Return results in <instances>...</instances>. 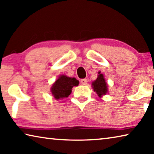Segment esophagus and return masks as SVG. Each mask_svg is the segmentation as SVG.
Returning a JSON list of instances; mask_svg holds the SVG:
<instances>
[{
	"mask_svg": "<svg viewBox=\"0 0 154 154\" xmlns=\"http://www.w3.org/2000/svg\"><path fill=\"white\" fill-rule=\"evenodd\" d=\"M87 80L86 79H81L80 80V82H81V84L82 85H87Z\"/></svg>",
	"mask_w": 154,
	"mask_h": 154,
	"instance_id": "1",
	"label": "esophagus"
}]
</instances>
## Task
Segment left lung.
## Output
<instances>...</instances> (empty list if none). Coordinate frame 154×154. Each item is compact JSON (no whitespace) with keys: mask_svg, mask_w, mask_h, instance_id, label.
Instances as JSON below:
<instances>
[{"mask_svg":"<svg viewBox=\"0 0 154 154\" xmlns=\"http://www.w3.org/2000/svg\"><path fill=\"white\" fill-rule=\"evenodd\" d=\"M97 79L92 82V87L95 92H96L98 96L102 97V95H106L108 92V85L106 82L104 75L101 74V72H98Z\"/></svg>","mask_w":154,"mask_h":154,"instance_id":"obj_1","label":"left lung"}]
</instances>
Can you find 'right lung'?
<instances>
[{
	"label": "right lung",
	"instance_id": "1",
	"mask_svg": "<svg viewBox=\"0 0 154 154\" xmlns=\"http://www.w3.org/2000/svg\"><path fill=\"white\" fill-rule=\"evenodd\" d=\"M79 81L75 78L67 77L65 75H59L51 87L52 94L56 100L67 97L71 94L73 87L79 85Z\"/></svg>",
	"mask_w": 154,
	"mask_h": 154
}]
</instances>
